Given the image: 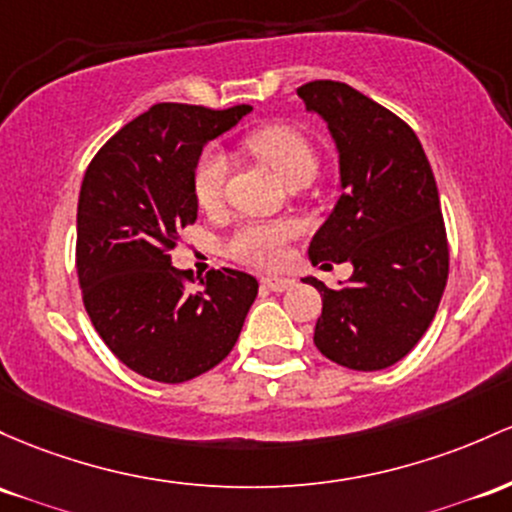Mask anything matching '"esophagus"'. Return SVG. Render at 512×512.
Wrapping results in <instances>:
<instances>
[{
  "label": "esophagus",
  "instance_id": "1",
  "mask_svg": "<svg viewBox=\"0 0 512 512\" xmlns=\"http://www.w3.org/2000/svg\"><path fill=\"white\" fill-rule=\"evenodd\" d=\"M262 284H265L267 289L282 294V291H289L296 282H294V279H289V277H265V279H262Z\"/></svg>",
  "mask_w": 512,
  "mask_h": 512
}]
</instances>
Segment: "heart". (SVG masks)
Returning <instances> with one entry per match:
<instances>
[{
    "mask_svg": "<svg viewBox=\"0 0 512 512\" xmlns=\"http://www.w3.org/2000/svg\"><path fill=\"white\" fill-rule=\"evenodd\" d=\"M247 148L272 167L274 174L289 182L301 172H316V150L299 128L267 126L247 138ZM228 160L218 150H209L194 172V196L201 209H216L223 201ZM296 221H252L235 230L230 252L240 262L255 267H277L284 260L286 243L299 235Z\"/></svg>",
    "mask_w": 512,
    "mask_h": 512,
    "instance_id": "1",
    "label": "heart"
}]
</instances>
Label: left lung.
I'll use <instances>...</instances> for the list:
<instances>
[{
	"label": "left lung",
	"instance_id": "1",
	"mask_svg": "<svg viewBox=\"0 0 512 512\" xmlns=\"http://www.w3.org/2000/svg\"><path fill=\"white\" fill-rule=\"evenodd\" d=\"M299 97L328 123L340 162V199L308 257L352 265L340 289L303 279L323 296L313 342L335 364L376 372L418 345L445 291L449 250L435 174L411 126L350 84L308 82Z\"/></svg>",
	"mask_w": 512,
	"mask_h": 512
}]
</instances>
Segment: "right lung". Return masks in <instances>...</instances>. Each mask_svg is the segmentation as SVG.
<instances>
[{
  "instance_id": "add662e5",
  "label": "right lung",
  "mask_w": 512,
  "mask_h": 512,
  "mask_svg": "<svg viewBox=\"0 0 512 512\" xmlns=\"http://www.w3.org/2000/svg\"><path fill=\"white\" fill-rule=\"evenodd\" d=\"M252 106L155 104L94 155L77 201V274L94 328L128 369L182 384L228 357L257 279L213 269L189 289L167 252L196 221L194 172L209 140Z\"/></svg>"
}]
</instances>
